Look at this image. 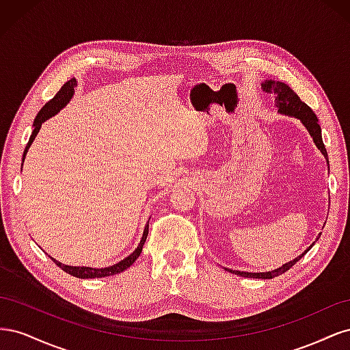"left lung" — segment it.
Listing matches in <instances>:
<instances>
[{
    "label": "left lung",
    "instance_id": "obj_1",
    "mask_svg": "<svg viewBox=\"0 0 350 350\" xmlns=\"http://www.w3.org/2000/svg\"><path fill=\"white\" fill-rule=\"evenodd\" d=\"M261 88H262L264 92H267V93H271V92H273L274 94H276V99H274V100H276V103H274V105H276V107L279 108L278 111H279L280 113L289 115V116H295V118L301 120V122L306 126V130H308V133L311 134L315 146L319 147L320 152L324 154V157L327 159V162H328L325 146H324L323 139H321V126H320V124H319V120H317L315 113L312 112V109L308 107V105H306L305 102H302V100L299 99L298 94H296V93L288 86V84H284V83L274 81V80H266L264 83H261ZM320 237H321V235H319V238H320ZM319 238H317V239H319ZM312 245H314V243H312ZM312 245H311L308 250H305L299 257L293 258L292 261L283 264L282 267L274 269V270H271V271H266V273H248V271H232V270H230V271L238 274V276H243V278H252V279H273V278H276V276H280V274H283L284 271H288L292 266H295V264L298 262V261L305 256V254L312 248Z\"/></svg>",
    "mask_w": 350,
    "mask_h": 350
}]
</instances>
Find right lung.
Masks as SVG:
<instances>
[{
    "instance_id": "right-lung-1",
    "label": "right lung",
    "mask_w": 350,
    "mask_h": 350,
    "mask_svg": "<svg viewBox=\"0 0 350 350\" xmlns=\"http://www.w3.org/2000/svg\"><path fill=\"white\" fill-rule=\"evenodd\" d=\"M76 84H77L76 79H71V80H68L67 83H64V86H62V88L59 89V92L55 94V96L52 98L48 103H45V107L39 111V113L36 115V118H35V122H33V131H31L29 143L26 144V149H25V152H23V162H25V157H26V153H27V150H29L30 144L33 143L35 137L38 135V133H39V130H40L42 122H45L46 120L51 118V116H54L55 113H58L62 108L66 107V105L70 102V99L72 98V94H74V86H76ZM147 235H149V221H147V225L144 226L143 237H142V239H140L139 247H137V248L133 251V254H130L129 257H125V258L121 260L120 262H116V264H113V266H109V267H102V269H93V267H72V266H67V264H62V262L57 261L55 258H52V257H51V258L54 260V262L57 264V266H58L61 270H64L66 273L71 274V276H74V278H79V279L108 278V276H113V274H118V273L126 270L137 258L140 257V254H142V250H143V245H144Z\"/></svg>"
}]
</instances>
